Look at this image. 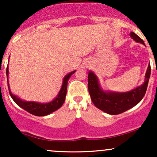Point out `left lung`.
<instances>
[{"label":"left lung","mask_w":157,"mask_h":157,"mask_svg":"<svg viewBox=\"0 0 157 157\" xmlns=\"http://www.w3.org/2000/svg\"><path fill=\"white\" fill-rule=\"evenodd\" d=\"M130 36L134 41L145 46L144 41L134 32H131ZM150 75L151 66L149 64L143 84L128 92H114L102 89L97 75L92 71H89L88 88L91 100L97 109L109 114L116 115L125 112L137 105L145 96Z\"/></svg>","instance_id":"left-lung-1"}]
</instances>
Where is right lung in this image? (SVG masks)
<instances>
[{"label": "right lung", "instance_id": "obj_1", "mask_svg": "<svg viewBox=\"0 0 157 157\" xmlns=\"http://www.w3.org/2000/svg\"><path fill=\"white\" fill-rule=\"evenodd\" d=\"M75 71H76V70L68 73V75H66V76L63 77L62 86H61V89L60 90V91H59L58 94L57 95V97H56L53 100H52V101L49 102L42 103V102L35 101H26V100H22V99H21L20 97L16 96V95L13 94L11 92L10 84H9V80L8 78H7V82H8V88L9 91H10V96L12 98V100H14V102H15L17 105H19L21 108H22L23 109L26 110V111H28L29 113L38 117L46 116V115L50 114V113L54 112V111H57V109H60L61 106L63 105L65 100H66L68 79L71 77V75H72ZM6 77H9L8 66H7L6 68Z\"/></svg>", "mask_w": 157, "mask_h": 157}]
</instances>
